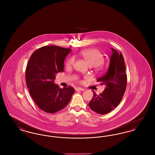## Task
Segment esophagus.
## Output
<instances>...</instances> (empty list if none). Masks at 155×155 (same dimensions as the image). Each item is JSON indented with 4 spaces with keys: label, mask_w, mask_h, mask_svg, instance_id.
Masks as SVG:
<instances>
[{
    "label": "esophagus",
    "mask_w": 155,
    "mask_h": 155,
    "mask_svg": "<svg viewBox=\"0 0 155 155\" xmlns=\"http://www.w3.org/2000/svg\"><path fill=\"white\" fill-rule=\"evenodd\" d=\"M75 89L76 91H84V89L82 88H80V87H77V88H75Z\"/></svg>",
    "instance_id": "obj_1"
}]
</instances>
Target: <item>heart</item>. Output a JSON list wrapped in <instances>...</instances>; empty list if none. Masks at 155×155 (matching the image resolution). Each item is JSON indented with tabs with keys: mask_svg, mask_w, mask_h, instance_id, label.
I'll use <instances>...</instances> for the list:
<instances>
[{
	"mask_svg": "<svg viewBox=\"0 0 155 155\" xmlns=\"http://www.w3.org/2000/svg\"><path fill=\"white\" fill-rule=\"evenodd\" d=\"M81 55L85 60L89 66H98L102 64L104 61L103 53L97 49H88L81 52ZM75 58L71 56L67 59L66 66L70 67L74 65Z\"/></svg>",
	"mask_w": 155,
	"mask_h": 155,
	"instance_id": "heart-1",
	"label": "heart"
}]
</instances>
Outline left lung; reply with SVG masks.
<instances>
[{
    "instance_id": "left-lung-1",
    "label": "left lung",
    "mask_w": 155,
    "mask_h": 155,
    "mask_svg": "<svg viewBox=\"0 0 155 155\" xmlns=\"http://www.w3.org/2000/svg\"><path fill=\"white\" fill-rule=\"evenodd\" d=\"M112 54L107 73L97 79L106 88L101 94L94 96L89 106L91 110L100 114H105L116 107L121 102L127 87V75L124 58L121 53L111 48Z\"/></svg>"
}]
</instances>
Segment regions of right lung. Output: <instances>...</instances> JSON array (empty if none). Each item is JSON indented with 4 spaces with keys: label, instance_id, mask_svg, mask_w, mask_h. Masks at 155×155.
<instances>
[{
    "label": "right lung",
    "instance_id": "right-lung-1",
    "mask_svg": "<svg viewBox=\"0 0 155 155\" xmlns=\"http://www.w3.org/2000/svg\"><path fill=\"white\" fill-rule=\"evenodd\" d=\"M71 49L46 46L31 56L25 70V80L30 95L42 110L53 114L64 108L75 90L71 87L60 88L55 76L64 71V61Z\"/></svg>",
    "mask_w": 155,
    "mask_h": 155
}]
</instances>
